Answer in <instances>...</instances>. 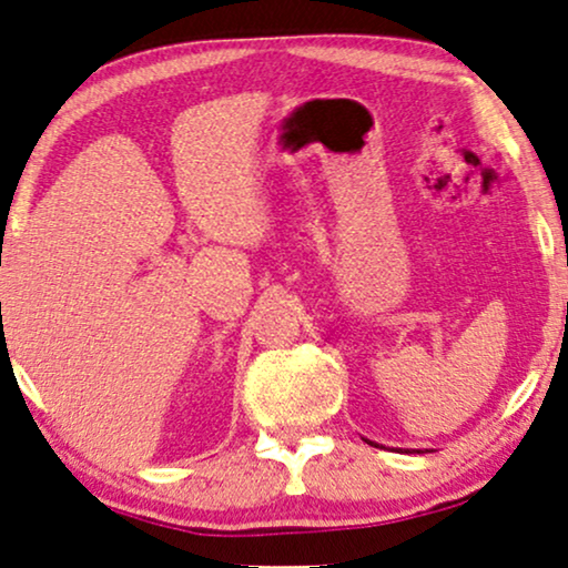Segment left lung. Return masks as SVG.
Returning a JSON list of instances; mask_svg holds the SVG:
<instances>
[{"mask_svg": "<svg viewBox=\"0 0 568 568\" xmlns=\"http://www.w3.org/2000/svg\"><path fill=\"white\" fill-rule=\"evenodd\" d=\"M368 444H372V447H379V444H374V442H368Z\"/></svg>", "mask_w": 568, "mask_h": 568, "instance_id": "left-lung-1", "label": "left lung"}]
</instances>
